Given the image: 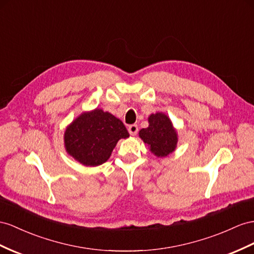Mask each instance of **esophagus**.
<instances>
[{
    "label": "esophagus",
    "instance_id": "obj_1",
    "mask_svg": "<svg viewBox=\"0 0 254 254\" xmlns=\"http://www.w3.org/2000/svg\"><path fill=\"white\" fill-rule=\"evenodd\" d=\"M127 129H128V133L131 135H136V133L138 132V127L137 125H131Z\"/></svg>",
    "mask_w": 254,
    "mask_h": 254
}]
</instances>
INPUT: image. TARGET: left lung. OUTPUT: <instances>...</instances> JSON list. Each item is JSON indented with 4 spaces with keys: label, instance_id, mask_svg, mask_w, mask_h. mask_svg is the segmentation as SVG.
Instances as JSON below:
<instances>
[{
    "label": "left lung",
    "instance_id": "left-lung-1",
    "mask_svg": "<svg viewBox=\"0 0 254 254\" xmlns=\"http://www.w3.org/2000/svg\"><path fill=\"white\" fill-rule=\"evenodd\" d=\"M140 138L150 146L157 157H166L177 145V134L168 117L162 113L149 117V127L139 131Z\"/></svg>",
    "mask_w": 254,
    "mask_h": 254
}]
</instances>
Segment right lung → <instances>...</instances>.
Returning <instances> with one entry per match:
<instances>
[{
  "label": "right lung",
  "mask_w": 254,
  "mask_h": 254,
  "mask_svg": "<svg viewBox=\"0 0 254 254\" xmlns=\"http://www.w3.org/2000/svg\"><path fill=\"white\" fill-rule=\"evenodd\" d=\"M122 121L102 109L82 114L66 128L64 142L66 151L86 166L106 162L120 138L128 137Z\"/></svg>",
  "instance_id": "add662e5"
}]
</instances>
